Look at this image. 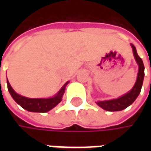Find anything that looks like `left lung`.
<instances>
[{"instance_id":"1","label":"left lung","mask_w":151,"mask_h":151,"mask_svg":"<svg viewBox=\"0 0 151 151\" xmlns=\"http://www.w3.org/2000/svg\"><path fill=\"white\" fill-rule=\"evenodd\" d=\"M131 47L133 50V54L134 56V59L136 60L137 64L139 65V71L137 75V79L134 85L133 88L129 92L123 96H119L116 99L112 100H107V101H97L96 104L101 107L102 109L108 111V112H116V111H121L124 110L126 107L130 106L131 104L135 101L138 96L140 93V91L142 88L143 81L145 77V66L141 58L137 54L135 47L131 44Z\"/></svg>"}]
</instances>
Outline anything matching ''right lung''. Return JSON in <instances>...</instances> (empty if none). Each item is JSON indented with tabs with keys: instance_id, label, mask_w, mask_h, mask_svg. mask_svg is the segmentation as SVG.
I'll use <instances>...</instances> for the list:
<instances>
[{
	"instance_id": "right-lung-1",
	"label": "right lung",
	"mask_w": 151,
	"mask_h": 151,
	"mask_svg": "<svg viewBox=\"0 0 151 151\" xmlns=\"http://www.w3.org/2000/svg\"><path fill=\"white\" fill-rule=\"evenodd\" d=\"M68 83L69 81H67L66 83L61 87L60 90L59 91L55 96L49 97V98H29V97L19 95L12 89V87L9 83L8 80H7V88L12 97L14 99V101L18 105H20L22 108L26 109L27 111L32 112V113H46L56 107L62 101V96L65 93V87Z\"/></svg>"
}]
</instances>
